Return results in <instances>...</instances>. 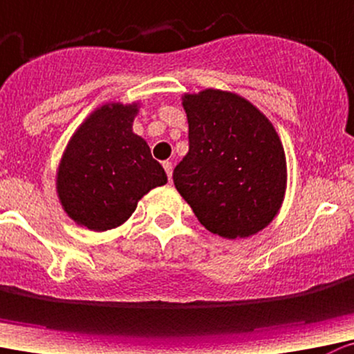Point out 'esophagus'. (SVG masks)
Masks as SVG:
<instances>
[{
    "mask_svg": "<svg viewBox=\"0 0 354 354\" xmlns=\"http://www.w3.org/2000/svg\"><path fill=\"white\" fill-rule=\"evenodd\" d=\"M162 166H164V169H166L167 178H169V181H171V178H173V162L166 160V162H162Z\"/></svg>",
    "mask_w": 354,
    "mask_h": 354,
    "instance_id": "obj_1",
    "label": "esophagus"
}]
</instances>
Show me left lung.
I'll use <instances>...</instances> for the list:
<instances>
[{"label":"left lung","mask_w":354,"mask_h":354,"mask_svg":"<svg viewBox=\"0 0 354 354\" xmlns=\"http://www.w3.org/2000/svg\"><path fill=\"white\" fill-rule=\"evenodd\" d=\"M188 153L173 181L201 225L223 239H245L268 226L287 187L282 142L268 118L240 95H183Z\"/></svg>","instance_id":"8db88e82"}]
</instances>
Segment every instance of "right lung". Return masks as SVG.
I'll return each mask as SVG.
<instances>
[{
	"mask_svg": "<svg viewBox=\"0 0 354 354\" xmlns=\"http://www.w3.org/2000/svg\"><path fill=\"white\" fill-rule=\"evenodd\" d=\"M140 104H105L75 129L57 171L68 218L93 232L122 225L152 188L167 183L162 166L133 133Z\"/></svg>",
	"mask_w": 354,
	"mask_h": 354,
	"instance_id": "1",
	"label": "right lung"
}]
</instances>
